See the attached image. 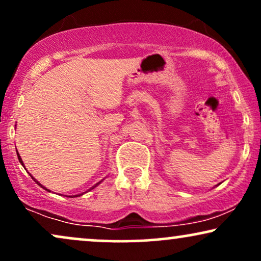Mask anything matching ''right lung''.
I'll return each instance as SVG.
<instances>
[{"label":"right lung","mask_w":261,"mask_h":261,"mask_svg":"<svg viewBox=\"0 0 261 261\" xmlns=\"http://www.w3.org/2000/svg\"><path fill=\"white\" fill-rule=\"evenodd\" d=\"M16 155H18V159H19V163H20V164L22 165V167H24V169H25V166H24V164H22V160H21L20 155H19V153H16ZM30 176H31V174H30ZM31 177H32V176H31ZM32 179H34V180H35V182H36V183H37L39 187H42V188H43V189H45V190H47V191H50V190H49V189H47V188H44V187H43V186H42V184H41V183H39V182H38V180H36L34 177H32ZM101 182H102V180H101ZM101 182H98L97 184H95V186H94V187H91V188H90V189H89L88 191H90V190H92V189H94V188H95V187H97V186H98V184H100ZM88 191H84V193H82V194H78V195H72V196H70V197H78V196H82V195H83V194H85V193H88Z\"/></svg>","instance_id":"obj_1"}]
</instances>
